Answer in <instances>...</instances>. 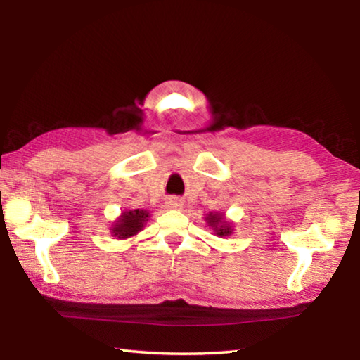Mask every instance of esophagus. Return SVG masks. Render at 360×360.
<instances>
[{"instance_id":"1","label":"esophagus","mask_w":360,"mask_h":360,"mask_svg":"<svg viewBox=\"0 0 360 360\" xmlns=\"http://www.w3.org/2000/svg\"><path fill=\"white\" fill-rule=\"evenodd\" d=\"M167 206H168V208H172V210H179L182 206V202L178 197H169L167 200Z\"/></svg>"}]
</instances>
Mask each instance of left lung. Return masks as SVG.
I'll use <instances>...</instances> for the list:
<instances>
[{
	"label": "left lung",
	"instance_id": "1",
	"mask_svg": "<svg viewBox=\"0 0 360 360\" xmlns=\"http://www.w3.org/2000/svg\"><path fill=\"white\" fill-rule=\"evenodd\" d=\"M206 221H208V224L211 225V227H214L216 233L217 235H230L231 233V229L230 225L224 221V219L219 216V214H208V217H206Z\"/></svg>",
	"mask_w": 360,
	"mask_h": 360
}]
</instances>
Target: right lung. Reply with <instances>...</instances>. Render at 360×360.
I'll list each match as a JSON object with an SVG mask.
<instances>
[{
  "label": "right lung",
  "instance_id": "right-lung-1",
  "mask_svg": "<svg viewBox=\"0 0 360 360\" xmlns=\"http://www.w3.org/2000/svg\"><path fill=\"white\" fill-rule=\"evenodd\" d=\"M149 212L144 210H133L127 211L122 214L120 221H117L115 227L112 229L114 236H119V238H129V236L136 235L139 230L143 229L144 222L148 221Z\"/></svg>",
  "mask_w": 360,
  "mask_h": 360
}]
</instances>
